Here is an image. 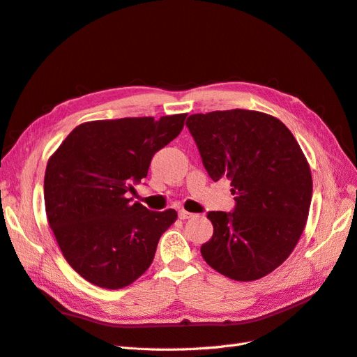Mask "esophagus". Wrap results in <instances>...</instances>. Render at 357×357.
I'll return each instance as SVG.
<instances>
[{
  "instance_id": "esophagus-1",
  "label": "esophagus",
  "mask_w": 357,
  "mask_h": 357,
  "mask_svg": "<svg viewBox=\"0 0 357 357\" xmlns=\"http://www.w3.org/2000/svg\"><path fill=\"white\" fill-rule=\"evenodd\" d=\"M193 213H189V211H186V210H180L178 211V218L181 219V220H186V219H192L193 218Z\"/></svg>"
}]
</instances>
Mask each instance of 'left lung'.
<instances>
[{
    "label": "left lung",
    "instance_id": "obj_1",
    "mask_svg": "<svg viewBox=\"0 0 357 357\" xmlns=\"http://www.w3.org/2000/svg\"><path fill=\"white\" fill-rule=\"evenodd\" d=\"M208 176L231 180L234 213L210 211L214 234L204 261L235 282L273 273L294 252L307 225L312 178L289 128L253 110L197 113L186 122Z\"/></svg>",
    "mask_w": 357,
    "mask_h": 357
}]
</instances>
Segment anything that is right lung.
I'll return each mask as SVG.
<instances>
[{
    "instance_id": "add662e5",
    "label": "right lung",
    "mask_w": 357,
    "mask_h": 357,
    "mask_svg": "<svg viewBox=\"0 0 357 357\" xmlns=\"http://www.w3.org/2000/svg\"><path fill=\"white\" fill-rule=\"evenodd\" d=\"M186 116L84 122L49 158L47 222L66 261L86 282L117 290L152 265L177 211H149L128 192L147 176L158 150L181 132Z\"/></svg>"
}]
</instances>
